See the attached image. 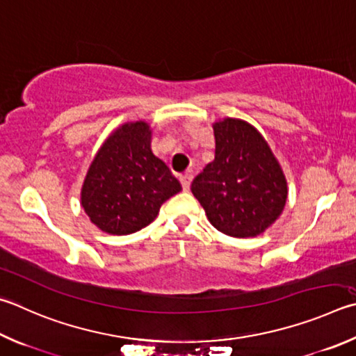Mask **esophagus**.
<instances>
[{
    "instance_id": "34e87169",
    "label": "esophagus",
    "mask_w": 356,
    "mask_h": 356,
    "mask_svg": "<svg viewBox=\"0 0 356 356\" xmlns=\"http://www.w3.org/2000/svg\"><path fill=\"white\" fill-rule=\"evenodd\" d=\"M191 180H193V174H184L182 177H180V184H182V188L184 191H190V185H191Z\"/></svg>"
}]
</instances>
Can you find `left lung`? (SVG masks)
I'll use <instances>...</instances> for the list:
<instances>
[{"instance_id":"left-lung-1","label":"left lung","mask_w":356,"mask_h":356,"mask_svg":"<svg viewBox=\"0 0 356 356\" xmlns=\"http://www.w3.org/2000/svg\"><path fill=\"white\" fill-rule=\"evenodd\" d=\"M215 160L191 184L215 229L235 238L261 235L282 215L286 179L266 140L248 121L213 124Z\"/></svg>"}]
</instances>
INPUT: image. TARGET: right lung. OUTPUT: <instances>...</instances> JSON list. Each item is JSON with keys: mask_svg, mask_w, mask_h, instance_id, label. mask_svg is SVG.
Segmentation results:
<instances>
[{"mask_svg": "<svg viewBox=\"0 0 356 356\" xmlns=\"http://www.w3.org/2000/svg\"><path fill=\"white\" fill-rule=\"evenodd\" d=\"M151 134L146 121L126 122L108 135L88 168L81 205L106 234L129 235L146 227L161 204L182 190L152 154Z\"/></svg>", "mask_w": 356, "mask_h": 356, "instance_id": "1", "label": "right lung"}]
</instances>
